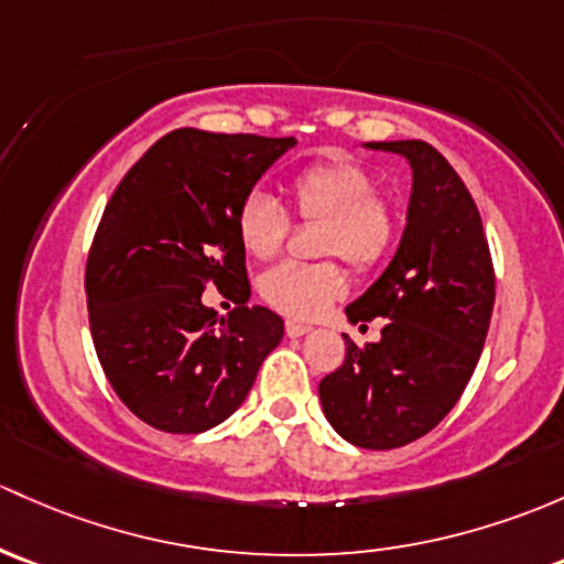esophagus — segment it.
Instances as JSON below:
<instances>
[{
    "label": "esophagus",
    "instance_id": "34e87169",
    "mask_svg": "<svg viewBox=\"0 0 564 564\" xmlns=\"http://www.w3.org/2000/svg\"><path fill=\"white\" fill-rule=\"evenodd\" d=\"M305 332H311V327H307V324L286 322V335L289 337H302V335H305Z\"/></svg>",
    "mask_w": 564,
    "mask_h": 564
}]
</instances>
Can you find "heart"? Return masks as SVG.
<instances>
[{
	"label": "heart",
	"instance_id": "heart-1",
	"mask_svg": "<svg viewBox=\"0 0 564 564\" xmlns=\"http://www.w3.org/2000/svg\"><path fill=\"white\" fill-rule=\"evenodd\" d=\"M376 177L365 164L332 156L302 167L289 181L294 213L318 224V257H343L357 270L383 264L394 251L400 216L378 197ZM237 237L257 259H272L289 237V216L262 192H253L237 210ZM259 294L270 307L292 318H316L346 294V272L337 262H283L259 278Z\"/></svg>",
	"mask_w": 564,
	"mask_h": 564
}]
</instances>
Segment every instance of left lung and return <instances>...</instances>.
<instances>
[{
	"label": "left lung",
	"mask_w": 564,
	"mask_h": 564,
	"mask_svg": "<svg viewBox=\"0 0 564 564\" xmlns=\"http://www.w3.org/2000/svg\"><path fill=\"white\" fill-rule=\"evenodd\" d=\"M413 170L400 248L346 307L348 322L387 318L318 383L327 422L359 448H400L443 422L476 370L495 307V267L481 213L452 164L424 140L367 142Z\"/></svg>",
	"instance_id": "8db88e82"
}]
</instances>
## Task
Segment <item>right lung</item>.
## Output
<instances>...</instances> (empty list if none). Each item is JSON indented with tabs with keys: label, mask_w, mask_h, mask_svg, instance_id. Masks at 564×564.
Masks as SVG:
<instances>
[{
	"label": "right lung",
	"mask_w": 564,
	"mask_h": 564,
	"mask_svg": "<svg viewBox=\"0 0 564 564\" xmlns=\"http://www.w3.org/2000/svg\"><path fill=\"white\" fill-rule=\"evenodd\" d=\"M294 138L175 129L123 175L86 262L94 348L123 405L175 435L229 419L283 337V318L248 307L237 210ZM238 302L221 319L205 285Z\"/></svg>",
	"instance_id": "add662e5"
}]
</instances>
